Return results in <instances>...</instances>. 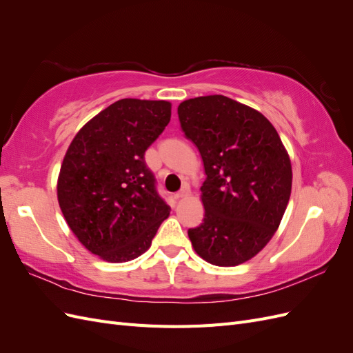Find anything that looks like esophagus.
<instances>
[{
    "label": "esophagus",
    "instance_id": "esophagus-1",
    "mask_svg": "<svg viewBox=\"0 0 353 353\" xmlns=\"http://www.w3.org/2000/svg\"><path fill=\"white\" fill-rule=\"evenodd\" d=\"M187 196H190V187L185 184V185L181 187V190L175 194V197H176V199H184V197H187Z\"/></svg>",
    "mask_w": 353,
    "mask_h": 353
}]
</instances>
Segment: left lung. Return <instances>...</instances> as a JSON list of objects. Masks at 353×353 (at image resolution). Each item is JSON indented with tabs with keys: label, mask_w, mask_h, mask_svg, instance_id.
I'll use <instances>...</instances> for the list:
<instances>
[{
	"label": "left lung",
	"mask_w": 353,
	"mask_h": 353,
	"mask_svg": "<svg viewBox=\"0 0 353 353\" xmlns=\"http://www.w3.org/2000/svg\"><path fill=\"white\" fill-rule=\"evenodd\" d=\"M181 130L199 148L205 218L188 237L200 258L236 266L279 228L292 193V165L279 132L254 109L225 95L178 105Z\"/></svg>",
	"instance_id": "8db88e82"
}]
</instances>
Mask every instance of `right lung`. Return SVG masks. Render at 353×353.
Segmentation results:
<instances>
[{
	"mask_svg": "<svg viewBox=\"0 0 353 353\" xmlns=\"http://www.w3.org/2000/svg\"><path fill=\"white\" fill-rule=\"evenodd\" d=\"M170 121V103L123 99L73 138L59 175L68 225L92 254L128 262L148 248L168 215L144 154Z\"/></svg>",
	"mask_w": 353,
	"mask_h": 353,
	"instance_id": "add662e5",
	"label": "right lung"
}]
</instances>
